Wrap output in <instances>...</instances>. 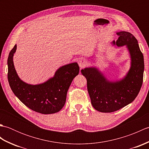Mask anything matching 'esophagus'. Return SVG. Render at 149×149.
Here are the masks:
<instances>
[{"instance_id": "34e87169", "label": "esophagus", "mask_w": 149, "mask_h": 149, "mask_svg": "<svg viewBox=\"0 0 149 149\" xmlns=\"http://www.w3.org/2000/svg\"><path fill=\"white\" fill-rule=\"evenodd\" d=\"M78 64L79 66H80V68H84L87 65V61L86 59L81 58L78 60Z\"/></svg>"}]
</instances>
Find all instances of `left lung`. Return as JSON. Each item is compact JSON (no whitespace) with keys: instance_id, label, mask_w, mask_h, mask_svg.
Returning <instances> with one entry per match:
<instances>
[{"instance_id":"left-lung-1","label":"left lung","mask_w":149,"mask_h":149,"mask_svg":"<svg viewBox=\"0 0 149 149\" xmlns=\"http://www.w3.org/2000/svg\"><path fill=\"white\" fill-rule=\"evenodd\" d=\"M119 37L113 45L126 46L131 58V66L125 76L118 81H109L96 67L81 70L87 80V89L93 107L98 111L111 113L119 110L133 101L143 83V55L138 40L126 31L116 33Z\"/></svg>"}]
</instances>
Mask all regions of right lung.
Wrapping results in <instances>:
<instances>
[{
    "mask_svg": "<svg viewBox=\"0 0 149 149\" xmlns=\"http://www.w3.org/2000/svg\"><path fill=\"white\" fill-rule=\"evenodd\" d=\"M17 50L15 45L8 59V82L13 92L29 109L42 114L59 112L65 106L66 94L74 78L79 73L77 63H72L59 67L54 77L38 84L25 83L16 71L13 56Z\"/></svg>",
    "mask_w": 149,
    "mask_h": 149,
    "instance_id": "right-lung-1",
    "label": "right lung"
}]
</instances>
